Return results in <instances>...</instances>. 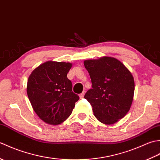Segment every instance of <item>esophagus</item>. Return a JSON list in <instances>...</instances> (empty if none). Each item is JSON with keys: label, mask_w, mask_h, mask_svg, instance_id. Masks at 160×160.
<instances>
[{"label": "esophagus", "mask_w": 160, "mask_h": 160, "mask_svg": "<svg viewBox=\"0 0 160 160\" xmlns=\"http://www.w3.org/2000/svg\"><path fill=\"white\" fill-rule=\"evenodd\" d=\"M79 96H80V98H83L84 96V91H83L82 93H80L79 95Z\"/></svg>", "instance_id": "34e87169"}]
</instances>
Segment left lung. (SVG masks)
I'll return each instance as SVG.
<instances>
[{
  "instance_id": "1",
  "label": "left lung",
  "mask_w": 160,
  "mask_h": 160,
  "mask_svg": "<svg viewBox=\"0 0 160 160\" xmlns=\"http://www.w3.org/2000/svg\"><path fill=\"white\" fill-rule=\"evenodd\" d=\"M92 89L84 95L93 107L95 117L104 124H113L130 110L135 82L131 73L115 58L104 56L84 61Z\"/></svg>"
}]
</instances>
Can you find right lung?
<instances>
[{
	"instance_id": "1",
	"label": "right lung",
	"mask_w": 160,
	"mask_h": 160,
	"mask_svg": "<svg viewBox=\"0 0 160 160\" xmlns=\"http://www.w3.org/2000/svg\"><path fill=\"white\" fill-rule=\"evenodd\" d=\"M72 64L47 61L33 70L27 93L33 109L42 121L60 124L72 113L79 96L72 91L67 73Z\"/></svg>"
}]
</instances>
